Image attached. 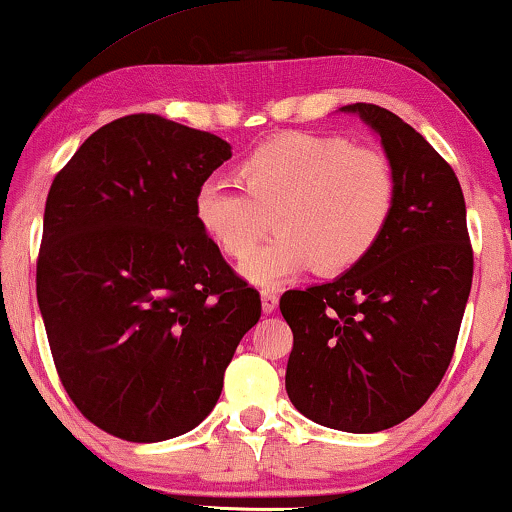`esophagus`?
I'll use <instances>...</instances> for the list:
<instances>
[{
	"instance_id": "esophagus-1",
	"label": "esophagus",
	"mask_w": 512,
	"mask_h": 512,
	"mask_svg": "<svg viewBox=\"0 0 512 512\" xmlns=\"http://www.w3.org/2000/svg\"><path fill=\"white\" fill-rule=\"evenodd\" d=\"M261 305H263V312L265 314H272L277 310V305H279V296L275 291H270V289H263L261 291Z\"/></svg>"
}]
</instances>
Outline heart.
Wrapping results in <instances>:
<instances>
[{"instance_id":"heart-1","label":"heart","mask_w":512,"mask_h":512,"mask_svg":"<svg viewBox=\"0 0 512 512\" xmlns=\"http://www.w3.org/2000/svg\"><path fill=\"white\" fill-rule=\"evenodd\" d=\"M240 186L205 179L193 214L230 258L255 248L273 214L278 235L242 263L258 286H277L317 265L338 275L359 265L387 233L396 209V172L382 151L338 135L286 132L237 165Z\"/></svg>"}]
</instances>
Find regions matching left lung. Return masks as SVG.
<instances>
[{"label": "left lung", "mask_w": 512, "mask_h": 512, "mask_svg": "<svg viewBox=\"0 0 512 512\" xmlns=\"http://www.w3.org/2000/svg\"><path fill=\"white\" fill-rule=\"evenodd\" d=\"M380 137L396 209L380 244L333 282L286 291L293 331L286 394L328 429L375 433L429 401L450 366L473 282L457 174L415 128L377 104H347Z\"/></svg>", "instance_id": "obj_1"}]
</instances>
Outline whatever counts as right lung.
Masks as SVG:
<instances>
[{
  "label": "right lung",
  "instance_id": "add662e5",
  "mask_svg": "<svg viewBox=\"0 0 512 512\" xmlns=\"http://www.w3.org/2000/svg\"><path fill=\"white\" fill-rule=\"evenodd\" d=\"M156 114L111 121L46 198L37 300L76 408L102 431L160 443L214 410L261 298L202 233L193 198L233 156Z\"/></svg>",
  "mask_w": 512,
  "mask_h": 512
}]
</instances>
